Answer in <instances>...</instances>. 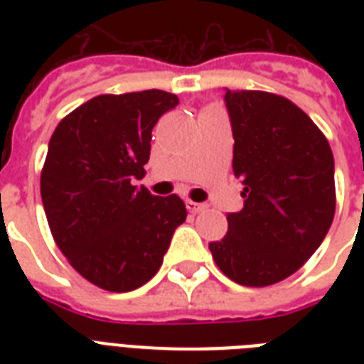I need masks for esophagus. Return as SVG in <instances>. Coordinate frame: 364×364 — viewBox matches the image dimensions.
Segmentation results:
<instances>
[{
    "instance_id": "1",
    "label": "esophagus",
    "mask_w": 364,
    "mask_h": 364,
    "mask_svg": "<svg viewBox=\"0 0 364 364\" xmlns=\"http://www.w3.org/2000/svg\"><path fill=\"white\" fill-rule=\"evenodd\" d=\"M187 210L191 211V213H200V211L205 210V204H198V202L187 200Z\"/></svg>"
}]
</instances>
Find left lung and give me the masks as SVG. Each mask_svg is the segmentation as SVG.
Listing matches in <instances>:
<instances>
[{
  "label": "left lung",
  "instance_id": "8db88e82",
  "mask_svg": "<svg viewBox=\"0 0 364 364\" xmlns=\"http://www.w3.org/2000/svg\"><path fill=\"white\" fill-rule=\"evenodd\" d=\"M234 176L243 210L210 243L219 270L245 287H266L299 270L327 236L336 210L327 137L291 100L262 90H227Z\"/></svg>",
  "mask_w": 364,
  "mask_h": 364
}]
</instances>
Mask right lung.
Masks as SVG:
<instances>
[{
  "label": "right lung",
  "mask_w": 364,
  "mask_h": 364,
  "mask_svg": "<svg viewBox=\"0 0 364 364\" xmlns=\"http://www.w3.org/2000/svg\"><path fill=\"white\" fill-rule=\"evenodd\" d=\"M176 94L141 90L88 100L54 130L41 170V200L60 251L85 279L111 293L141 287L159 272L187 219L177 194L160 198L145 176L151 132Z\"/></svg>",
  "instance_id": "right-lung-1"
}]
</instances>
